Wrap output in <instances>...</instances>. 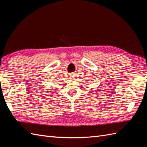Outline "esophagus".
<instances>
[{
  "label": "esophagus",
  "mask_w": 147,
  "mask_h": 147,
  "mask_svg": "<svg viewBox=\"0 0 147 147\" xmlns=\"http://www.w3.org/2000/svg\"><path fill=\"white\" fill-rule=\"evenodd\" d=\"M70 77L71 78V79H74V77H75V74H70Z\"/></svg>",
  "instance_id": "34e87169"
}]
</instances>
